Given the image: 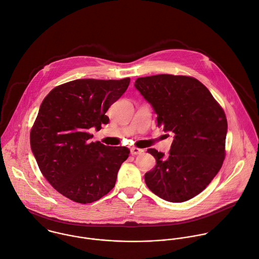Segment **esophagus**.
Here are the masks:
<instances>
[{"mask_svg": "<svg viewBox=\"0 0 259 259\" xmlns=\"http://www.w3.org/2000/svg\"><path fill=\"white\" fill-rule=\"evenodd\" d=\"M144 152V150H142V149H139V148H136V147H133L132 149H131V154L132 155H139V154H142Z\"/></svg>", "mask_w": 259, "mask_h": 259, "instance_id": "obj_1", "label": "esophagus"}]
</instances>
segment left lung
<instances>
[{
	"mask_svg": "<svg viewBox=\"0 0 259 259\" xmlns=\"http://www.w3.org/2000/svg\"><path fill=\"white\" fill-rule=\"evenodd\" d=\"M135 87L152 105L157 125L173 135L168 156L148 150L156 166L145 174V182L167 201H186L200 193L223 165L228 130L225 112L207 88L191 77L138 78Z\"/></svg>",
	"mask_w": 259,
	"mask_h": 259,
	"instance_id": "8db88e82",
	"label": "left lung"
}]
</instances>
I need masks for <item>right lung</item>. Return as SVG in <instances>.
<instances>
[{"instance_id":"right-lung-1","label":"right lung","mask_w":259,"mask_h":259,"mask_svg":"<svg viewBox=\"0 0 259 259\" xmlns=\"http://www.w3.org/2000/svg\"><path fill=\"white\" fill-rule=\"evenodd\" d=\"M130 81H71L53 89L39 107L30 133L32 153L46 179L71 200L96 201L115 185L130 150L91 142L89 130L108 123L105 113Z\"/></svg>"}]
</instances>
